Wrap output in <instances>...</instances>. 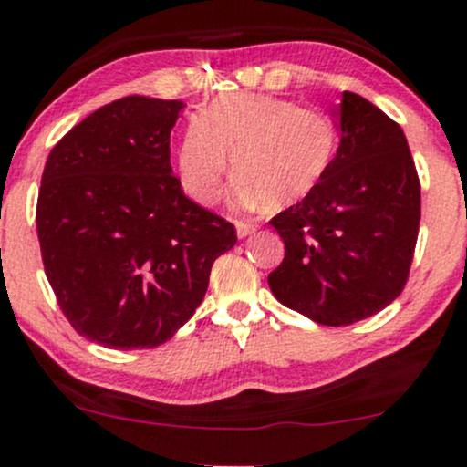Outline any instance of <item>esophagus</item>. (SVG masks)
I'll list each match as a JSON object with an SVG mask.
<instances>
[{
	"mask_svg": "<svg viewBox=\"0 0 467 467\" xmlns=\"http://www.w3.org/2000/svg\"><path fill=\"white\" fill-rule=\"evenodd\" d=\"M234 228H237V237L244 239V237H250V234L257 230V225L248 223V222H237V223H234Z\"/></svg>",
	"mask_w": 467,
	"mask_h": 467,
	"instance_id": "esophagus-1",
	"label": "esophagus"
}]
</instances>
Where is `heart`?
Segmentation results:
<instances>
[{
	"mask_svg": "<svg viewBox=\"0 0 467 467\" xmlns=\"http://www.w3.org/2000/svg\"><path fill=\"white\" fill-rule=\"evenodd\" d=\"M335 148L337 126L327 112L284 97L234 92L217 97L183 128L179 179L188 197L208 206L233 166L239 175L230 192L234 206L290 208L319 186Z\"/></svg>",
	"mask_w": 467,
	"mask_h": 467,
	"instance_id": "obj_1",
	"label": "heart"
}]
</instances>
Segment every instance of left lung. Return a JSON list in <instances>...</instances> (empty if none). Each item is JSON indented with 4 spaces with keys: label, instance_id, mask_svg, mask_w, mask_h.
<instances>
[{
    "label": "left lung",
    "instance_id": "1",
    "mask_svg": "<svg viewBox=\"0 0 467 467\" xmlns=\"http://www.w3.org/2000/svg\"><path fill=\"white\" fill-rule=\"evenodd\" d=\"M339 148L304 202L273 217L285 244L268 285L284 306L321 326H350L390 306L406 285L421 186L401 126L343 92Z\"/></svg>",
    "mask_w": 467,
    "mask_h": 467
}]
</instances>
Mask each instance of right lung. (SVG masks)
Returning a JSON list of instances; mask_svg holds the SVG:
<instances>
[{
	"label": "right lung",
	"mask_w": 467,
	"mask_h": 467,
	"mask_svg": "<svg viewBox=\"0 0 467 467\" xmlns=\"http://www.w3.org/2000/svg\"><path fill=\"white\" fill-rule=\"evenodd\" d=\"M183 101L130 95L57 141L37 199L44 270L70 326L115 350L171 339L203 301L234 225L172 175Z\"/></svg>",
	"instance_id": "right-lung-1"
}]
</instances>
